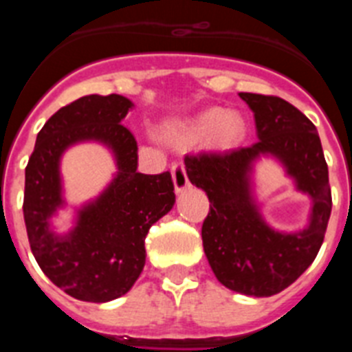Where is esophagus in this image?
<instances>
[{
	"label": "esophagus",
	"instance_id": "esophagus-1",
	"mask_svg": "<svg viewBox=\"0 0 352 352\" xmlns=\"http://www.w3.org/2000/svg\"><path fill=\"white\" fill-rule=\"evenodd\" d=\"M170 173H173V182H174V188H176V192H183L186 186L190 185L188 176H186V167L182 160L174 162L173 167H170Z\"/></svg>",
	"mask_w": 352,
	"mask_h": 352
}]
</instances>
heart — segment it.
I'll return each mask as SVG.
<instances>
[{"label": "heart", "instance_id": "obj_1", "mask_svg": "<svg viewBox=\"0 0 352 352\" xmlns=\"http://www.w3.org/2000/svg\"><path fill=\"white\" fill-rule=\"evenodd\" d=\"M206 135H211V142L219 148H231L238 144L245 135L243 116L234 111L210 109L192 121L190 125L170 132V139L178 144H190Z\"/></svg>", "mask_w": 352, "mask_h": 352}]
</instances>
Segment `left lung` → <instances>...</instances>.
I'll use <instances>...</instances> for the list:
<instances>
[{
	"mask_svg": "<svg viewBox=\"0 0 352 352\" xmlns=\"http://www.w3.org/2000/svg\"><path fill=\"white\" fill-rule=\"evenodd\" d=\"M239 96L254 111L259 141L245 148L186 155V174L210 199L201 234L214 276L247 296H273L309 268L324 241L331 213L328 164L316 125L300 109L280 96ZM261 153L280 157L298 188L313 197L311 223L301 233L273 232L251 204L246 174Z\"/></svg>",
	"mask_w": 352,
	"mask_h": 352,
	"instance_id": "1",
	"label": "left lung"
}]
</instances>
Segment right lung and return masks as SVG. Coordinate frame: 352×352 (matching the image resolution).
Segmentation results:
<instances>
[{
    "mask_svg": "<svg viewBox=\"0 0 352 352\" xmlns=\"http://www.w3.org/2000/svg\"><path fill=\"white\" fill-rule=\"evenodd\" d=\"M132 102L121 95H88L52 114L36 135L26 166L24 223L36 263L49 280L80 301L116 300L130 291L146 261L149 227L174 204L170 173L138 170V141L121 120ZM96 138L115 149L117 179L81 212L65 239L48 231L47 219L60 204L57 164L67 145Z\"/></svg>",
    "mask_w": 352,
    "mask_h": 352,
    "instance_id": "obj_1",
    "label": "right lung"
}]
</instances>
